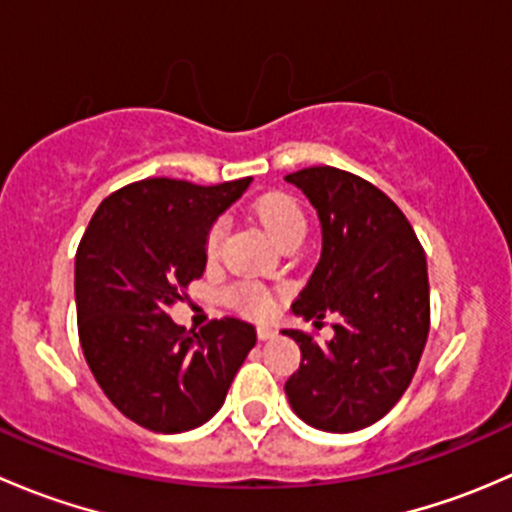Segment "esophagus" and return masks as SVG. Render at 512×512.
<instances>
[{
    "instance_id": "34e87169",
    "label": "esophagus",
    "mask_w": 512,
    "mask_h": 512,
    "mask_svg": "<svg viewBox=\"0 0 512 512\" xmlns=\"http://www.w3.org/2000/svg\"><path fill=\"white\" fill-rule=\"evenodd\" d=\"M257 337H260L262 342H270V339L277 337V332L272 327H257Z\"/></svg>"
}]
</instances>
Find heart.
Instances as JSON below:
<instances>
[{
    "label": "heart",
    "mask_w": 512,
    "mask_h": 512,
    "mask_svg": "<svg viewBox=\"0 0 512 512\" xmlns=\"http://www.w3.org/2000/svg\"><path fill=\"white\" fill-rule=\"evenodd\" d=\"M252 213L260 220V225L265 227L267 235L277 242V245H285L289 240H302L304 232H307V220H304L302 208L297 205V200L289 198L285 193H267L252 205ZM223 223L213 225V230L208 232V240H205V250L213 257L220 250V240H223ZM237 299L245 304V309L255 317H267V314L275 309V299L267 289L242 285L237 289Z\"/></svg>",
    "instance_id": "obj_1"
}]
</instances>
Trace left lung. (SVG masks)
Returning <instances> with one entry per match:
<instances>
[{
	"label": "left lung",
	"instance_id": "8db88e82",
	"mask_svg": "<svg viewBox=\"0 0 512 512\" xmlns=\"http://www.w3.org/2000/svg\"><path fill=\"white\" fill-rule=\"evenodd\" d=\"M285 180L322 227V255L292 312L312 324L339 317L324 344L282 329L302 352L285 394L307 426L352 433L389 414L414 379L431 317L426 255L404 213L366 180L332 165Z\"/></svg>",
	"mask_w": 512,
	"mask_h": 512
}]
</instances>
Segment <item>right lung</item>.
Here are the masks:
<instances>
[{
    "label": "right lung",
    "mask_w": 512,
    "mask_h": 512,
    "mask_svg": "<svg viewBox=\"0 0 512 512\" xmlns=\"http://www.w3.org/2000/svg\"><path fill=\"white\" fill-rule=\"evenodd\" d=\"M250 183L141 180L108 195L81 237L74 294L86 364L111 404L148 431L203 426L255 347L250 322L215 319L195 334L168 314L205 272L208 232Z\"/></svg>",
    "instance_id": "1"
}]
</instances>
